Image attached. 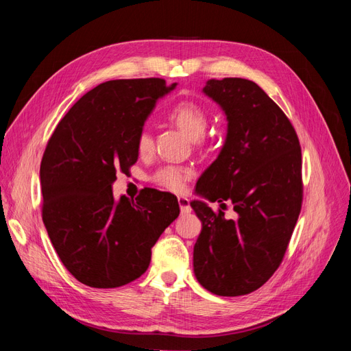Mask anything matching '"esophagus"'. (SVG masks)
Instances as JSON below:
<instances>
[{
	"mask_svg": "<svg viewBox=\"0 0 351 351\" xmlns=\"http://www.w3.org/2000/svg\"><path fill=\"white\" fill-rule=\"evenodd\" d=\"M177 200H178V205H180V210H182V214H189V212L192 210V208H190V202H189L187 197L180 196Z\"/></svg>",
	"mask_w": 351,
	"mask_h": 351,
	"instance_id": "1",
	"label": "esophagus"
}]
</instances>
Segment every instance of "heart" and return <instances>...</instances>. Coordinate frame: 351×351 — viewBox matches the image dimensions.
<instances>
[{
  "mask_svg": "<svg viewBox=\"0 0 351 351\" xmlns=\"http://www.w3.org/2000/svg\"><path fill=\"white\" fill-rule=\"evenodd\" d=\"M171 120L189 139L200 142V137L205 134L209 123V114L196 102L184 101L177 104L169 112ZM136 149L141 155H147L154 149V137L147 129H142L137 134ZM193 177V169L184 165H164L158 168L151 176V182L167 192L182 193L186 184Z\"/></svg>",
  "mask_w": 351,
  "mask_h": 351,
  "instance_id": "heart-1",
  "label": "heart"
}]
</instances>
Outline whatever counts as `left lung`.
I'll return each instance as SVG.
<instances>
[{
	"label": "left lung",
	"instance_id": "obj_1",
	"mask_svg": "<svg viewBox=\"0 0 351 351\" xmlns=\"http://www.w3.org/2000/svg\"><path fill=\"white\" fill-rule=\"evenodd\" d=\"M204 92L224 110L228 129L196 184L221 209L190 204L202 221L193 268L208 291L244 295L272 277L289 247L303 202L302 147L287 115L254 82L210 79ZM227 203L238 212L236 221L223 217Z\"/></svg>",
	"mask_w": 351,
	"mask_h": 351
}]
</instances>
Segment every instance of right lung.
Here are the masks:
<instances>
[{
	"label": "right lung",
	"instance_id": "1",
	"mask_svg": "<svg viewBox=\"0 0 351 351\" xmlns=\"http://www.w3.org/2000/svg\"><path fill=\"white\" fill-rule=\"evenodd\" d=\"M164 79L98 84L73 105L49 137L40 161L42 219L62 265L95 289L137 280L152 247L178 217L174 195L146 189L129 200L112 196L117 173H129L137 134L156 101L173 90Z\"/></svg>",
	"mask_w": 351,
	"mask_h": 351
}]
</instances>
